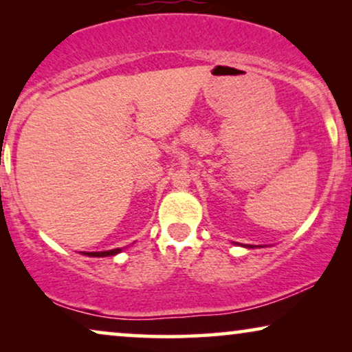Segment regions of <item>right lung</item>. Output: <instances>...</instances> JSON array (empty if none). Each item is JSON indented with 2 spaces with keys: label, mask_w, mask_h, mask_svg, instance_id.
Listing matches in <instances>:
<instances>
[{
  "label": "right lung",
  "mask_w": 352,
  "mask_h": 352,
  "mask_svg": "<svg viewBox=\"0 0 352 352\" xmlns=\"http://www.w3.org/2000/svg\"><path fill=\"white\" fill-rule=\"evenodd\" d=\"M122 252V250L120 248H115V250H109V252H89V253H85V254H88V256H112V254H117V253H120Z\"/></svg>",
  "instance_id": "obj_1"
}]
</instances>
